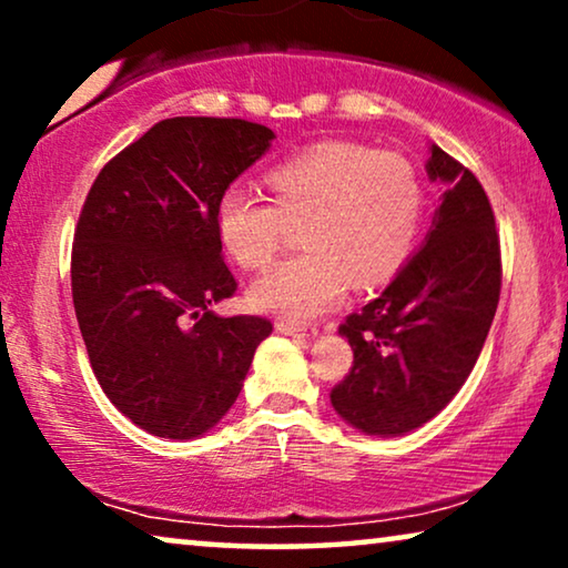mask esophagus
<instances>
[{
    "label": "esophagus",
    "instance_id": "obj_1",
    "mask_svg": "<svg viewBox=\"0 0 568 568\" xmlns=\"http://www.w3.org/2000/svg\"><path fill=\"white\" fill-rule=\"evenodd\" d=\"M276 331L284 333V336H297V338H310L315 333V331H310V328H302V325H294L290 321H278L276 323Z\"/></svg>",
    "mask_w": 568,
    "mask_h": 568
}]
</instances>
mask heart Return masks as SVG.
<instances>
[{
  "instance_id": "obj_1",
  "label": "heart",
  "mask_w": 568,
  "mask_h": 568,
  "mask_svg": "<svg viewBox=\"0 0 568 568\" xmlns=\"http://www.w3.org/2000/svg\"><path fill=\"white\" fill-rule=\"evenodd\" d=\"M274 201L245 183L224 185L214 227L224 253L243 268H263L302 220L305 251L268 268L251 286L255 307L286 321H315L354 290L390 282L414 253L426 193L400 154L354 142L307 146L268 170Z\"/></svg>"
}]
</instances>
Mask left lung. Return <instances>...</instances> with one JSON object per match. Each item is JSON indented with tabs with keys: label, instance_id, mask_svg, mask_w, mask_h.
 <instances>
[{
	"label": "left lung",
	"instance_id": "8db88e82",
	"mask_svg": "<svg viewBox=\"0 0 568 568\" xmlns=\"http://www.w3.org/2000/svg\"><path fill=\"white\" fill-rule=\"evenodd\" d=\"M426 173L447 191L424 247L338 328L354 364L331 403L372 437L418 429L455 398L499 305L501 251L484 185L437 144Z\"/></svg>",
	"mask_w": 568,
	"mask_h": 568
}]
</instances>
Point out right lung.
Listing matches in <instances>:
<instances>
[{"instance_id": "right-lung-1", "label": "right lung", "mask_w": 568, "mask_h": 568, "mask_svg": "<svg viewBox=\"0 0 568 568\" xmlns=\"http://www.w3.org/2000/svg\"><path fill=\"white\" fill-rule=\"evenodd\" d=\"M274 131L243 119H165L115 154L84 199L72 297L100 387L139 429L193 439L237 400L266 317H220L237 282L214 204Z\"/></svg>"}]
</instances>
